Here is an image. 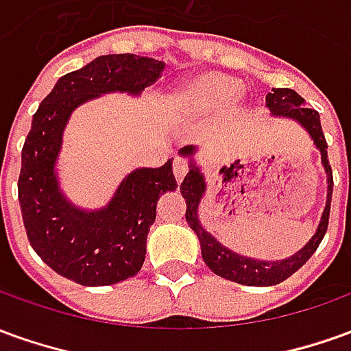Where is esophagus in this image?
I'll use <instances>...</instances> for the list:
<instances>
[{"label": "esophagus", "mask_w": 351, "mask_h": 351, "mask_svg": "<svg viewBox=\"0 0 351 351\" xmlns=\"http://www.w3.org/2000/svg\"><path fill=\"white\" fill-rule=\"evenodd\" d=\"M173 173H175L176 182H182L184 176L188 175V163H186V159L175 158V161H173Z\"/></svg>", "instance_id": "esophagus-1"}]
</instances>
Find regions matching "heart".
Listing matches in <instances>:
<instances>
[{"label": "heart", "instance_id": "b5f03b06", "mask_svg": "<svg viewBox=\"0 0 351 351\" xmlns=\"http://www.w3.org/2000/svg\"><path fill=\"white\" fill-rule=\"evenodd\" d=\"M237 93V83L220 73H205L190 82L180 93L182 106L192 114H210L228 104Z\"/></svg>", "mask_w": 351, "mask_h": 351}]
</instances>
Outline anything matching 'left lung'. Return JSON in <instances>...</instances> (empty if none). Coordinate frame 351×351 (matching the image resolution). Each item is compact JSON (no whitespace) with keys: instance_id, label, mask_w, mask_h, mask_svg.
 <instances>
[{"instance_id":"left-lung-1","label":"left lung","mask_w":351,"mask_h":351,"mask_svg":"<svg viewBox=\"0 0 351 351\" xmlns=\"http://www.w3.org/2000/svg\"><path fill=\"white\" fill-rule=\"evenodd\" d=\"M266 106L269 108L271 116L291 117V119H295L302 125L312 136L315 148L321 152V163H323L325 173H327V205H325L323 215H321L319 226L315 230L312 239L291 258L268 262L241 256L237 252L230 251L222 243H218L209 232H205L199 222V203L203 193H205V176L199 171V167L193 163L192 156L195 154V146H184L180 150V156L190 158V171L180 184V193L186 199V222L190 224V228L199 239L203 261L220 278L249 287L278 285L281 281H285L287 278H291L296 269H300L306 262L310 261V256L319 247L321 239L325 237V232L329 226L330 197H332V169H330L329 159H327V141H325V134L321 129L319 114L312 108L306 106L302 97L293 89H271V93L266 95Z\"/></svg>"}]
</instances>
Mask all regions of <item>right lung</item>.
I'll use <instances>...</instances> for the list:
<instances>
[{
    "label": "right lung",
    "mask_w": 351,
    "mask_h": 351,
    "mask_svg": "<svg viewBox=\"0 0 351 351\" xmlns=\"http://www.w3.org/2000/svg\"><path fill=\"white\" fill-rule=\"evenodd\" d=\"M165 64L138 55H104L62 75L39 104L22 148L19 201L26 235L38 256L62 278L104 287L133 278L146 256V237L165 192L176 190L173 159L125 176L106 207L82 210L60 192L56 159L75 108L106 93L141 95Z\"/></svg>",
    "instance_id": "1"
}]
</instances>
